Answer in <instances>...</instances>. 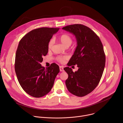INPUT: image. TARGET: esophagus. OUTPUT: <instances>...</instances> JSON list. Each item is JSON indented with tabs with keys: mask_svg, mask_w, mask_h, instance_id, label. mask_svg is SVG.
I'll return each instance as SVG.
<instances>
[{
	"mask_svg": "<svg viewBox=\"0 0 123 123\" xmlns=\"http://www.w3.org/2000/svg\"><path fill=\"white\" fill-rule=\"evenodd\" d=\"M59 68H60V72H64V68H63V66H60Z\"/></svg>",
	"mask_w": 123,
	"mask_h": 123,
	"instance_id": "obj_1",
	"label": "esophagus"
}]
</instances>
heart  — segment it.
Wrapping results in <instances>:
<instances>
[{"label":"heart","mask_w":123,"mask_h":123,"mask_svg":"<svg viewBox=\"0 0 123 123\" xmlns=\"http://www.w3.org/2000/svg\"><path fill=\"white\" fill-rule=\"evenodd\" d=\"M59 40L62 44V45L66 47H69L73 43L72 37L67 33H63L61 34L59 37ZM54 40L52 39H50L48 45V48L49 49H51L52 46L54 45ZM67 59L68 57L67 56H59L57 57V61L62 63H64Z\"/></svg>","instance_id":"obj_1"}]
</instances>
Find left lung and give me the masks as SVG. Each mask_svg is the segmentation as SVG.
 I'll list each match as a JSON object with an SVG mask.
<instances>
[{
    "label": "left lung",
    "mask_w": 123,
    "mask_h": 123,
    "mask_svg": "<svg viewBox=\"0 0 123 123\" xmlns=\"http://www.w3.org/2000/svg\"><path fill=\"white\" fill-rule=\"evenodd\" d=\"M62 29L74 34L77 47L68 66L77 65L78 71L71 68L64 69L68 74L66 85L73 94L83 97L92 92L102 77L106 62L102 43L90 28L82 24L65 26Z\"/></svg>",
    "instance_id": "1"
}]
</instances>
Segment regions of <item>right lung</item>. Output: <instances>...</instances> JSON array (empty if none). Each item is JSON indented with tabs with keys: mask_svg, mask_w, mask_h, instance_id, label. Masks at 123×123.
Listing matches in <instances>:
<instances>
[{
	"mask_svg": "<svg viewBox=\"0 0 123 123\" xmlns=\"http://www.w3.org/2000/svg\"><path fill=\"white\" fill-rule=\"evenodd\" d=\"M59 28L42 27L33 30L19 42L14 68L17 79L23 90L37 98L48 94L60 72L59 66L52 63L48 68L40 64L48 52V45Z\"/></svg>",
	"mask_w": 123,
	"mask_h": 123,
	"instance_id": "add662e5",
	"label": "right lung"
}]
</instances>
